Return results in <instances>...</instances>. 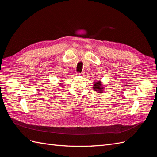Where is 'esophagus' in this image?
<instances>
[{"mask_svg":"<svg viewBox=\"0 0 157 157\" xmlns=\"http://www.w3.org/2000/svg\"><path fill=\"white\" fill-rule=\"evenodd\" d=\"M84 72H81V73H77V75H84Z\"/></svg>","mask_w":157,"mask_h":157,"instance_id":"obj_1","label":"esophagus"}]
</instances>
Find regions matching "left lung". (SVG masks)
<instances>
[{"label":"left lung","instance_id":"left-lung-1","mask_svg":"<svg viewBox=\"0 0 157 157\" xmlns=\"http://www.w3.org/2000/svg\"><path fill=\"white\" fill-rule=\"evenodd\" d=\"M94 89L96 90V91H99V92H102L103 88L101 87V84L99 82H97L95 83V84L94 85Z\"/></svg>","mask_w":157,"mask_h":157}]
</instances>
